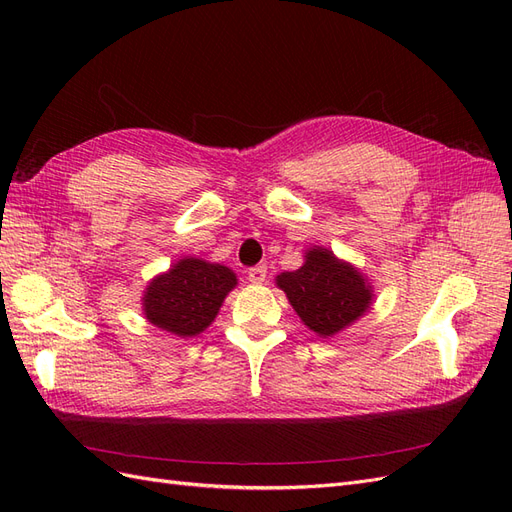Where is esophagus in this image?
I'll list each match as a JSON object with an SVG mask.
<instances>
[{
  "instance_id": "esophagus-1",
  "label": "esophagus",
  "mask_w": 512,
  "mask_h": 512,
  "mask_svg": "<svg viewBox=\"0 0 512 512\" xmlns=\"http://www.w3.org/2000/svg\"><path fill=\"white\" fill-rule=\"evenodd\" d=\"M247 280L254 284H262L267 280V265H256L250 271H247Z\"/></svg>"
}]
</instances>
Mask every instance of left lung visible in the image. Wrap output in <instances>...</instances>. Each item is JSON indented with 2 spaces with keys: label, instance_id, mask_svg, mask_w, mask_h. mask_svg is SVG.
<instances>
[{
  "label": "left lung",
  "instance_id": "8db88e82",
  "mask_svg": "<svg viewBox=\"0 0 512 512\" xmlns=\"http://www.w3.org/2000/svg\"><path fill=\"white\" fill-rule=\"evenodd\" d=\"M277 286L307 327L322 337L346 329L371 303L363 275L322 247L305 254L301 269L277 275Z\"/></svg>",
  "mask_w": 512,
  "mask_h": 512
}]
</instances>
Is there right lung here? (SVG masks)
Here are the masks:
<instances>
[{"mask_svg": "<svg viewBox=\"0 0 512 512\" xmlns=\"http://www.w3.org/2000/svg\"><path fill=\"white\" fill-rule=\"evenodd\" d=\"M237 277L228 267L200 258H183L168 273L156 277L145 292V316L156 327L181 337L205 331Z\"/></svg>", "mask_w": 512, "mask_h": 512, "instance_id": "add662e5", "label": "right lung"}]
</instances>
